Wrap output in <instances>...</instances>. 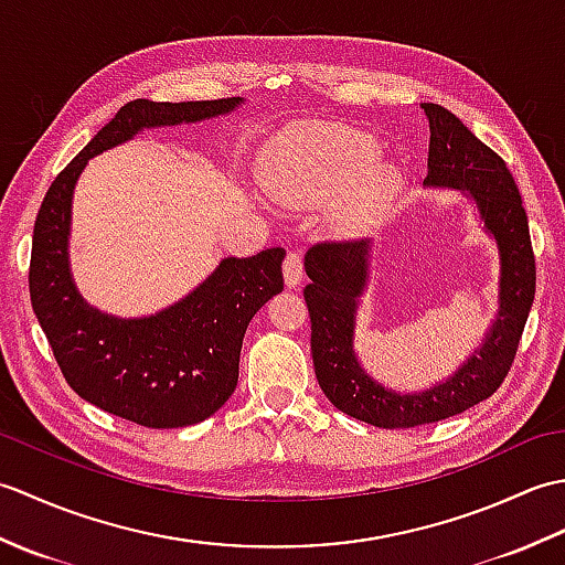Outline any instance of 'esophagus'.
Returning a JSON list of instances; mask_svg holds the SVG:
<instances>
[{
  "instance_id": "1",
  "label": "esophagus",
  "mask_w": 565,
  "mask_h": 565,
  "mask_svg": "<svg viewBox=\"0 0 565 565\" xmlns=\"http://www.w3.org/2000/svg\"><path fill=\"white\" fill-rule=\"evenodd\" d=\"M303 281V259L298 252H289L284 259V284L289 286V289H296V286H301Z\"/></svg>"
}]
</instances>
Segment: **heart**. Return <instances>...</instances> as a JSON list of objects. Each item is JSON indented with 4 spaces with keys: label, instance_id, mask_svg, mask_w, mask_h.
<instances>
[{
    "label": "heart",
    "instance_id": "heart-1",
    "mask_svg": "<svg viewBox=\"0 0 565 565\" xmlns=\"http://www.w3.org/2000/svg\"><path fill=\"white\" fill-rule=\"evenodd\" d=\"M259 179L286 206L332 203L330 221L342 235L374 227L403 189L401 170L379 158L374 136L328 121H303L276 136L262 152Z\"/></svg>",
    "mask_w": 565,
    "mask_h": 565
}]
</instances>
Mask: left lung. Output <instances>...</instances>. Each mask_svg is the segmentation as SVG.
Returning <instances> with one entry per match:
<instances>
[{"instance_id":"obj_1","label":"left lung","mask_w":565,"mask_h":565,"mask_svg":"<svg viewBox=\"0 0 565 565\" xmlns=\"http://www.w3.org/2000/svg\"><path fill=\"white\" fill-rule=\"evenodd\" d=\"M429 121L425 186L454 189L476 203L500 255L498 313L471 356L427 391L401 393L369 376L354 352L356 313L371 274V239L320 243L308 249L303 289L310 352L322 393L350 417L374 427H417L459 415L490 398L518 354L536 289L530 223L502 158L439 104H423Z\"/></svg>"}]
</instances>
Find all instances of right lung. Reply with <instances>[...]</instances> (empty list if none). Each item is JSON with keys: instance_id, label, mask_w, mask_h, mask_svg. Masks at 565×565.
Instances as JSON below:
<instances>
[{"instance_id": "add662e5", "label": "right lung", "mask_w": 565, "mask_h": 565, "mask_svg": "<svg viewBox=\"0 0 565 565\" xmlns=\"http://www.w3.org/2000/svg\"><path fill=\"white\" fill-rule=\"evenodd\" d=\"M243 102H128L55 177L33 225L31 306L60 371L79 398L142 427L196 425L231 398L249 320L284 289L286 252L271 247L245 259L225 257L194 291L154 316H109L84 301L72 279V194L99 152L146 128L225 116Z\"/></svg>"}]
</instances>
